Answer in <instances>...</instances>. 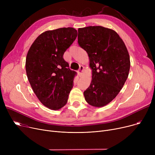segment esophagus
Returning <instances> with one entry per match:
<instances>
[{"label":"esophagus","instance_id":"esophagus-1","mask_svg":"<svg viewBox=\"0 0 155 155\" xmlns=\"http://www.w3.org/2000/svg\"><path fill=\"white\" fill-rule=\"evenodd\" d=\"M84 67L83 66H80V68H79V70H78V75L79 76H81L82 75V73H83V72H84Z\"/></svg>","mask_w":155,"mask_h":155}]
</instances>
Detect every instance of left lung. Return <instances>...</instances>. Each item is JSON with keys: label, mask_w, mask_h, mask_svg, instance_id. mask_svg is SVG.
<instances>
[{"label": "left lung", "mask_w": 155, "mask_h": 155, "mask_svg": "<svg viewBox=\"0 0 155 155\" xmlns=\"http://www.w3.org/2000/svg\"><path fill=\"white\" fill-rule=\"evenodd\" d=\"M78 32V43L87 53L92 69L91 85L84 92L85 99L93 107H104L117 95L128 77V51L113 29L88 26Z\"/></svg>", "instance_id": "1"}]
</instances>
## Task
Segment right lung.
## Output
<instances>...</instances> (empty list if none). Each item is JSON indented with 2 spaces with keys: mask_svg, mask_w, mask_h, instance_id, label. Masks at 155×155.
<instances>
[{
  "mask_svg": "<svg viewBox=\"0 0 155 155\" xmlns=\"http://www.w3.org/2000/svg\"><path fill=\"white\" fill-rule=\"evenodd\" d=\"M77 36L73 28L46 31L31 46L26 71L32 91L48 109L56 110L67 103L76 75L63 58Z\"/></svg>",
  "mask_w": 155,
  "mask_h": 155,
  "instance_id": "1",
  "label": "right lung"
}]
</instances>
